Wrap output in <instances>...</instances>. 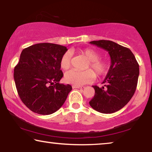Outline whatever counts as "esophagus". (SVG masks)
<instances>
[{"instance_id": "1", "label": "esophagus", "mask_w": 152, "mask_h": 152, "mask_svg": "<svg viewBox=\"0 0 152 152\" xmlns=\"http://www.w3.org/2000/svg\"><path fill=\"white\" fill-rule=\"evenodd\" d=\"M84 86H75V85H73L72 86V88H84Z\"/></svg>"}]
</instances>
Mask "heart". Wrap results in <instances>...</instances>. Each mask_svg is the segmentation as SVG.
Returning <instances> with one entry per match:
<instances>
[{
  "label": "heart",
  "mask_w": 152,
  "mask_h": 152,
  "mask_svg": "<svg viewBox=\"0 0 152 152\" xmlns=\"http://www.w3.org/2000/svg\"><path fill=\"white\" fill-rule=\"evenodd\" d=\"M81 53L89 60V64L87 65V68L91 67L99 76L107 73L109 66V62L104 59L99 58V54L97 50L93 48H86L81 50ZM71 57L72 55L70 52H66L62 55L59 61V66L61 69L66 70L70 67ZM95 79V72L91 69L84 71L71 70L66 72L64 75V80L66 83L75 86H81L87 84L92 82Z\"/></svg>",
  "instance_id": "heart-1"
}]
</instances>
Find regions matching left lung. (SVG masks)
I'll list each match as a JSON object with an SVG mask.
<instances>
[{
  "instance_id": "left-lung-1",
  "label": "left lung",
  "mask_w": 152,
  "mask_h": 152,
  "mask_svg": "<svg viewBox=\"0 0 152 152\" xmlns=\"http://www.w3.org/2000/svg\"><path fill=\"white\" fill-rule=\"evenodd\" d=\"M109 53L111 66L104 80L102 87L93 86L95 95L89 102L91 107L102 113L119 111L127 104L136 91L139 76V65L127 48L108 40L93 41Z\"/></svg>"
}]
</instances>
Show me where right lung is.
<instances>
[{"instance_id":"obj_1","label":"right lung","mask_w":152,"mask_h":152,"mask_svg":"<svg viewBox=\"0 0 152 152\" xmlns=\"http://www.w3.org/2000/svg\"><path fill=\"white\" fill-rule=\"evenodd\" d=\"M66 46L50 43H37L23 50L14 70L18 94L25 105L34 113L50 115L59 110L72 90L70 84L59 82L61 57Z\"/></svg>"}]
</instances>
